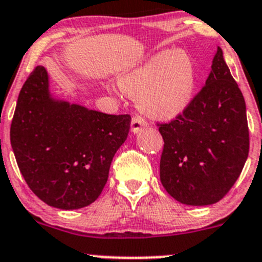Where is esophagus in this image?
Returning <instances> with one entry per match:
<instances>
[{"label": "esophagus", "instance_id": "obj_1", "mask_svg": "<svg viewBox=\"0 0 262 262\" xmlns=\"http://www.w3.org/2000/svg\"><path fill=\"white\" fill-rule=\"evenodd\" d=\"M130 126H132V132H133V133H139L142 129H144L147 126L146 119L142 118V116H139V115H136L133 119H132Z\"/></svg>", "mask_w": 262, "mask_h": 262}]
</instances>
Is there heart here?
Segmentation results:
<instances>
[{
  "label": "heart",
  "instance_id": "1",
  "mask_svg": "<svg viewBox=\"0 0 262 262\" xmlns=\"http://www.w3.org/2000/svg\"><path fill=\"white\" fill-rule=\"evenodd\" d=\"M195 83L194 62L182 50L161 51L118 78L119 88L156 119L180 115L194 97Z\"/></svg>",
  "mask_w": 262,
  "mask_h": 262
}]
</instances>
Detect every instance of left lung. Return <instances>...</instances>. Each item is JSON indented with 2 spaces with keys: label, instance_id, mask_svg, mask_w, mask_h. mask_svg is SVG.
<instances>
[{
  "label": "left lung",
  "instance_id": "obj_1",
  "mask_svg": "<svg viewBox=\"0 0 262 262\" xmlns=\"http://www.w3.org/2000/svg\"><path fill=\"white\" fill-rule=\"evenodd\" d=\"M160 180L172 199L189 206L216 204L234 185L250 149L246 102L217 47L205 87L169 123Z\"/></svg>",
  "mask_w": 262,
  "mask_h": 262
}]
</instances>
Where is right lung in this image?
Masks as SVG:
<instances>
[{
  "instance_id": "1",
  "label": "right lung",
  "mask_w": 262,
  "mask_h": 262,
  "mask_svg": "<svg viewBox=\"0 0 262 262\" xmlns=\"http://www.w3.org/2000/svg\"><path fill=\"white\" fill-rule=\"evenodd\" d=\"M48 85L43 67L25 80L10 128L12 151L38 199L61 210L82 209L102 192L132 118L55 100Z\"/></svg>"
}]
</instances>
